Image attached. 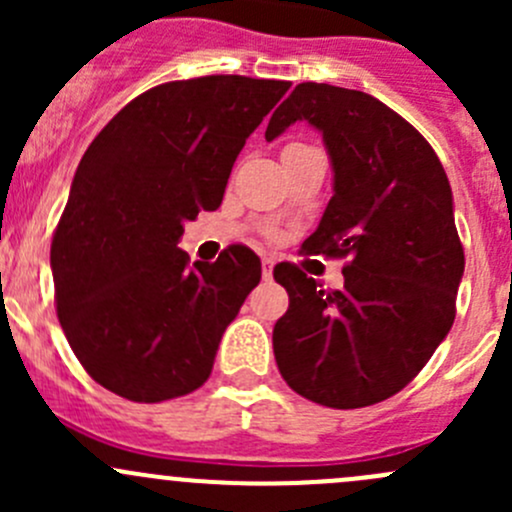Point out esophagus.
<instances>
[{"label":"esophagus","instance_id":"1","mask_svg":"<svg viewBox=\"0 0 512 512\" xmlns=\"http://www.w3.org/2000/svg\"><path fill=\"white\" fill-rule=\"evenodd\" d=\"M272 267H275V260H272V257H265V260H262V277H265V280H272Z\"/></svg>","mask_w":512,"mask_h":512}]
</instances>
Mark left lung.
I'll return each mask as SVG.
<instances>
[{
  "instance_id": "1",
  "label": "left lung",
  "mask_w": 512,
  "mask_h": 512,
  "mask_svg": "<svg viewBox=\"0 0 512 512\" xmlns=\"http://www.w3.org/2000/svg\"><path fill=\"white\" fill-rule=\"evenodd\" d=\"M294 121L322 133L334 170V195L304 250L347 265L342 289L289 262L275 267L289 309L272 347L299 396L361 409L399 394L451 332L466 267L451 185L426 138L364 91L299 84L265 138Z\"/></svg>"
}]
</instances>
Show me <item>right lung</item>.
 Here are the masks:
<instances>
[{
  "mask_svg": "<svg viewBox=\"0 0 512 512\" xmlns=\"http://www.w3.org/2000/svg\"><path fill=\"white\" fill-rule=\"evenodd\" d=\"M289 86L223 74L160 84L84 153L51 272L61 329L103 389L158 404L208 381L262 265L245 245L190 265L178 242L185 220L220 208L235 158Z\"/></svg>",
  "mask_w": 512,
  "mask_h": 512,
  "instance_id": "add662e5",
  "label": "right lung"
}]
</instances>
